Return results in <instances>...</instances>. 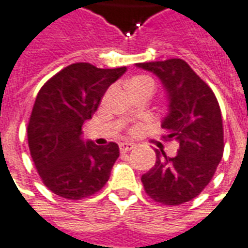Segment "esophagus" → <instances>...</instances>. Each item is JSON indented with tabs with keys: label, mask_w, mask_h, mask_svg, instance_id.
I'll list each match as a JSON object with an SVG mask.
<instances>
[{
	"label": "esophagus",
	"mask_w": 248,
	"mask_h": 248,
	"mask_svg": "<svg viewBox=\"0 0 248 248\" xmlns=\"http://www.w3.org/2000/svg\"><path fill=\"white\" fill-rule=\"evenodd\" d=\"M135 148V145L132 143H121L120 144V151L121 154H125L128 151H131V149Z\"/></svg>",
	"instance_id": "obj_1"
}]
</instances>
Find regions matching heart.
<instances>
[{
  "label": "heart",
  "mask_w": 248,
  "mask_h": 248,
  "mask_svg": "<svg viewBox=\"0 0 248 248\" xmlns=\"http://www.w3.org/2000/svg\"><path fill=\"white\" fill-rule=\"evenodd\" d=\"M132 82H151V84H152V81H151L149 78H147V77H138V78H135Z\"/></svg>",
  "instance_id": "obj_1"
}]
</instances>
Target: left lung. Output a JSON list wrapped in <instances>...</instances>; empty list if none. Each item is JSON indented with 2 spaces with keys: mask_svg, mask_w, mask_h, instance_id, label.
<instances>
[{
  "mask_svg": "<svg viewBox=\"0 0 248 248\" xmlns=\"http://www.w3.org/2000/svg\"><path fill=\"white\" fill-rule=\"evenodd\" d=\"M138 68L160 78L168 99L161 123L164 140L175 139L179 151L168 157L156 149V163L141 176L151 199L166 205L189 202L211 182L224 149L220 107L212 89L184 60L140 62Z\"/></svg>",
  "mask_w": 248,
  "mask_h": 248,
  "instance_id": "1",
  "label": "left lung"
}]
</instances>
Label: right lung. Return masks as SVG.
I'll return each mask as SVG.
<instances>
[{
    "mask_svg": "<svg viewBox=\"0 0 248 248\" xmlns=\"http://www.w3.org/2000/svg\"><path fill=\"white\" fill-rule=\"evenodd\" d=\"M125 71V66L101 69L76 62L40 89L28 124V143L38 175L53 194L80 200L99 192L108 182L119 145L84 141L81 128Z\"/></svg>",
    "mask_w": 248,
    "mask_h": 248,
    "instance_id": "obj_1",
    "label": "right lung"
}]
</instances>
